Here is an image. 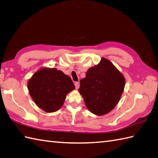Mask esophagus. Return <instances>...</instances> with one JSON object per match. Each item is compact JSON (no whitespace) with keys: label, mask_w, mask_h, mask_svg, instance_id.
<instances>
[{"label":"esophagus","mask_w":158,"mask_h":158,"mask_svg":"<svg viewBox=\"0 0 158 158\" xmlns=\"http://www.w3.org/2000/svg\"><path fill=\"white\" fill-rule=\"evenodd\" d=\"M74 85H75L76 89H79V86H80V83H79L78 82H76L74 83Z\"/></svg>","instance_id":"obj_1"}]
</instances>
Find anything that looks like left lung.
Returning a JSON list of instances; mask_svg holds the SVG:
<instances>
[{"mask_svg": "<svg viewBox=\"0 0 158 158\" xmlns=\"http://www.w3.org/2000/svg\"><path fill=\"white\" fill-rule=\"evenodd\" d=\"M124 86L123 74L111 61L102 58L99 64L88 69L85 78L80 80L78 91L91 113L103 115L116 106Z\"/></svg>", "mask_w": 158, "mask_h": 158, "instance_id": "left-lung-1", "label": "left lung"}]
</instances>
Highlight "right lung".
Wrapping results in <instances>:
<instances>
[{
	"label": "right lung",
	"instance_id": "right-lung-1",
	"mask_svg": "<svg viewBox=\"0 0 158 158\" xmlns=\"http://www.w3.org/2000/svg\"><path fill=\"white\" fill-rule=\"evenodd\" d=\"M27 89L36 106L48 113L59 110L75 89L72 79L56 68L40 69L29 79Z\"/></svg>",
	"mask_w": 158,
	"mask_h": 158
}]
</instances>
